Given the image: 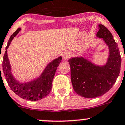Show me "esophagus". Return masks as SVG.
<instances>
[{
    "label": "esophagus",
    "instance_id": "34e87169",
    "mask_svg": "<svg viewBox=\"0 0 125 125\" xmlns=\"http://www.w3.org/2000/svg\"><path fill=\"white\" fill-rule=\"evenodd\" d=\"M71 55V54L70 52H69V51H66V52H64L63 54V59H65V60H67V59H68L70 57Z\"/></svg>",
    "mask_w": 125,
    "mask_h": 125
}]
</instances>
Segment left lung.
I'll return each mask as SVG.
<instances>
[{"label":"left lung","mask_w":125,"mask_h":125,"mask_svg":"<svg viewBox=\"0 0 125 125\" xmlns=\"http://www.w3.org/2000/svg\"><path fill=\"white\" fill-rule=\"evenodd\" d=\"M97 36L103 38L109 49L106 65L96 66L83 57L68 60L72 85L77 94L85 98H95L105 94L116 82L120 72L121 56L118 45L107 28L99 25Z\"/></svg>","instance_id":"8db88e82"}]
</instances>
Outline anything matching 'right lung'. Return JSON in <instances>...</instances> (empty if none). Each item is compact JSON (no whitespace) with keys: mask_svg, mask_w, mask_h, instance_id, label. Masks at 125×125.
<instances>
[{"mask_svg":"<svg viewBox=\"0 0 125 125\" xmlns=\"http://www.w3.org/2000/svg\"><path fill=\"white\" fill-rule=\"evenodd\" d=\"M21 28H18L11 35L8 40L6 50H7L9 45L11 43V42L18 34ZM61 57L54 60L46 66L40 78L31 82L25 83H20L17 82L12 77L7 51H5L3 57L2 68L6 80L12 91L14 92L20 97L31 101H36L45 97L51 91L52 80L55 71L60 63L61 62Z\"/></svg>","mask_w":125,"mask_h":125,"instance_id":"add662e5","label":"right lung"}]
</instances>
